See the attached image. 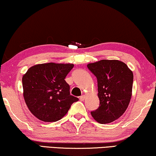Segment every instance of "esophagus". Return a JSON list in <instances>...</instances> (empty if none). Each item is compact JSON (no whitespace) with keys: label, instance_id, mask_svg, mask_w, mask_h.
<instances>
[{"label":"esophagus","instance_id":"1","mask_svg":"<svg viewBox=\"0 0 156 156\" xmlns=\"http://www.w3.org/2000/svg\"><path fill=\"white\" fill-rule=\"evenodd\" d=\"M85 95H81L80 97V100L83 101V100H85Z\"/></svg>","mask_w":156,"mask_h":156}]
</instances>
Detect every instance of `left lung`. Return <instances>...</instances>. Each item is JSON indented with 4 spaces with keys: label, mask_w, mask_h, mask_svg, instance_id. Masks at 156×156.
<instances>
[{
    "label": "left lung",
    "mask_w": 156,
    "mask_h": 156,
    "mask_svg": "<svg viewBox=\"0 0 156 156\" xmlns=\"http://www.w3.org/2000/svg\"><path fill=\"white\" fill-rule=\"evenodd\" d=\"M98 79L100 106L91 112L100 124L111 123L125 112L132 95L133 72L119 60H100L87 65Z\"/></svg>",
    "instance_id": "left-lung-1"
}]
</instances>
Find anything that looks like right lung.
Wrapping results in <instances>:
<instances>
[{
    "mask_svg": "<svg viewBox=\"0 0 156 156\" xmlns=\"http://www.w3.org/2000/svg\"><path fill=\"white\" fill-rule=\"evenodd\" d=\"M73 66V63H41L24 74L23 97L35 117L45 122H56L78 100L70 95V86L65 80Z\"/></svg>",
    "mask_w": 156,
    "mask_h": 156,
    "instance_id": "right-lung-1",
    "label": "right lung"
}]
</instances>
